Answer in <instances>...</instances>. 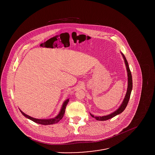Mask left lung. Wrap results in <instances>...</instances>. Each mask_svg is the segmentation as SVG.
<instances>
[{
	"label": "left lung",
	"mask_w": 155,
	"mask_h": 155,
	"mask_svg": "<svg viewBox=\"0 0 155 155\" xmlns=\"http://www.w3.org/2000/svg\"><path fill=\"white\" fill-rule=\"evenodd\" d=\"M121 54L123 56V58L124 59L125 61V66L127 67V73H128V88L127 91V93L125 95V97L124 99V101L122 102V103L121 104V105L120 106V107L114 111H113V113H111L110 114L106 115V116H95L93 114H92L91 113H90L91 116L95 118L96 120H100V121H103V120H106L108 119H110L111 118L114 117L115 116L121 113L122 112H123L124 110L125 109L126 107L127 106V104L128 103L130 98V95H131V93L132 91V89H133V79H132V74L129 67V65L128 63V61L125 57V55L121 53Z\"/></svg>",
	"instance_id": "left-lung-1"
}]
</instances>
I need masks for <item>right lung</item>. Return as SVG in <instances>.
<instances>
[{
    "label": "right lung",
    "instance_id": "add662e5",
    "mask_svg": "<svg viewBox=\"0 0 155 155\" xmlns=\"http://www.w3.org/2000/svg\"><path fill=\"white\" fill-rule=\"evenodd\" d=\"M68 101H69V99H67L64 102V103L63 104L62 107L61 109V110L60 111L59 114L56 117H55L54 118H52V119H39L34 118V117H31V116L25 114L20 109V110L21 113L23 114V116H24L25 117L31 120L32 121H33V122H36L37 124H41V125H52V124H56V123L58 122L63 117V116H64V113H65V110H66V108L67 104L68 103Z\"/></svg>",
    "mask_w": 155,
    "mask_h": 155
}]
</instances>
